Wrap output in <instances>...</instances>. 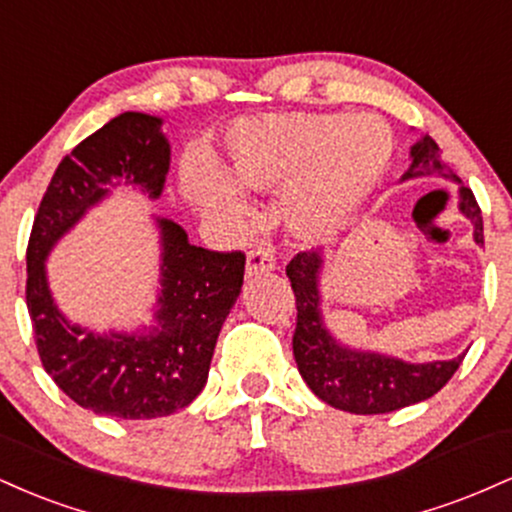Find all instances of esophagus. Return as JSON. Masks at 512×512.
I'll list each match as a JSON object with an SVG mask.
<instances>
[{
    "instance_id": "esophagus-1",
    "label": "esophagus",
    "mask_w": 512,
    "mask_h": 512,
    "mask_svg": "<svg viewBox=\"0 0 512 512\" xmlns=\"http://www.w3.org/2000/svg\"><path fill=\"white\" fill-rule=\"evenodd\" d=\"M276 267L272 250L267 248H257L248 252V262H245V276H257L264 272H272Z\"/></svg>"
}]
</instances>
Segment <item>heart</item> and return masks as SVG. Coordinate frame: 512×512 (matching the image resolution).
Wrapping results in <instances>:
<instances>
[{"label": "heart", "instance_id": "b5f03b06", "mask_svg": "<svg viewBox=\"0 0 512 512\" xmlns=\"http://www.w3.org/2000/svg\"><path fill=\"white\" fill-rule=\"evenodd\" d=\"M390 132L373 115H269L240 120L223 142L221 175L209 163L180 168V190L199 214L245 219V195L281 190V221L296 238L339 231L383 178Z\"/></svg>", "mask_w": 512, "mask_h": 512}]
</instances>
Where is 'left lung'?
<instances>
[{
  "mask_svg": "<svg viewBox=\"0 0 512 512\" xmlns=\"http://www.w3.org/2000/svg\"><path fill=\"white\" fill-rule=\"evenodd\" d=\"M409 158L407 173L399 182L424 178V175H440L457 182V209L472 223L474 243H484V221L477 199L440 161L438 144L424 134L411 144ZM322 272H325V248L298 252L286 264V276L296 293L298 310L293 356H296L298 373L315 392V397L349 414H387L433 397L455 375L464 354L450 361L411 363L378 351L356 349L334 337L322 310L325 305Z\"/></svg>",
  "mask_w": 512,
  "mask_h": 512,
  "instance_id": "left-lung-1",
  "label": "left lung"
}]
</instances>
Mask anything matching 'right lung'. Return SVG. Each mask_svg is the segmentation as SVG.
Returning <instances> with one entry per match:
<instances>
[{"label": "right lung", "instance_id": "obj_1", "mask_svg": "<svg viewBox=\"0 0 512 512\" xmlns=\"http://www.w3.org/2000/svg\"><path fill=\"white\" fill-rule=\"evenodd\" d=\"M170 170L163 117H113L62 158L28 240L26 305L40 361L79 407L115 419H156L185 409L207 385L211 356L243 286V252H211L187 240L180 223L154 216L158 291L151 325L132 332L72 322L50 291L55 245L117 187L158 199Z\"/></svg>", "mask_w": 512, "mask_h": 512}]
</instances>
